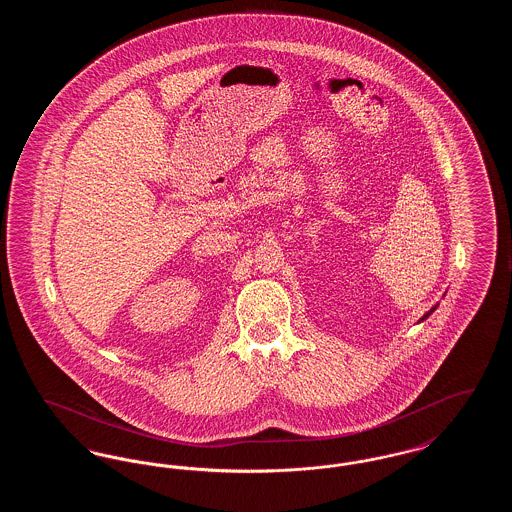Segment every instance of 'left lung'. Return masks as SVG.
Returning a JSON list of instances; mask_svg holds the SVG:
<instances>
[{
  "instance_id": "1",
  "label": "left lung",
  "mask_w": 512,
  "mask_h": 512,
  "mask_svg": "<svg viewBox=\"0 0 512 512\" xmlns=\"http://www.w3.org/2000/svg\"><path fill=\"white\" fill-rule=\"evenodd\" d=\"M434 309H436V307H434ZM434 309H432V311H434ZM432 311H430V313H432ZM430 313H426V315H424V318L428 317V315H430Z\"/></svg>"
}]
</instances>
